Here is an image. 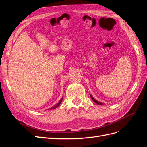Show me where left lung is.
<instances>
[{"label": "left lung", "mask_w": 147, "mask_h": 147, "mask_svg": "<svg viewBox=\"0 0 147 147\" xmlns=\"http://www.w3.org/2000/svg\"><path fill=\"white\" fill-rule=\"evenodd\" d=\"M90 96H91V99L94 101L95 103H96L97 104H99V105H103L104 104L103 103H102V102H99V101H97V100H96L94 98H93V97L90 94Z\"/></svg>", "instance_id": "left-lung-1"}]
</instances>
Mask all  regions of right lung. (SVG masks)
Masks as SVG:
<instances>
[{
  "label": "right lung",
  "mask_w": 147,
  "mask_h": 147,
  "mask_svg": "<svg viewBox=\"0 0 147 147\" xmlns=\"http://www.w3.org/2000/svg\"><path fill=\"white\" fill-rule=\"evenodd\" d=\"M62 100H63V98H61V99L59 101V102H58V103H57V104H56L55 106H53L52 107H51V108H50V109H48L52 110V109H56V107H58V106L61 104V103L62 102Z\"/></svg>",
  "instance_id": "obj_1"
}]
</instances>
